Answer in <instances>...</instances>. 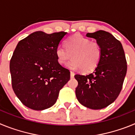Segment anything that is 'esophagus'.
Returning a JSON list of instances; mask_svg holds the SVG:
<instances>
[{"instance_id": "obj_1", "label": "esophagus", "mask_w": 135, "mask_h": 135, "mask_svg": "<svg viewBox=\"0 0 135 135\" xmlns=\"http://www.w3.org/2000/svg\"><path fill=\"white\" fill-rule=\"evenodd\" d=\"M74 72H73V71H70V76H71V78H74Z\"/></svg>"}]
</instances>
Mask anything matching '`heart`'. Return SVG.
Wrapping results in <instances>:
<instances>
[{
    "instance_id": "obj_1",
    "label": "heart",
    "mask_w": 135,
    "mask_h": 135,
    "mask_svg": "<svg viewBox=\"0 0 135 135\" xmlns=\"http://www.w3.org/2000/svg\"><path fill=\"white\" fill-rule=\"evenodd\" d=\"M55 55L60 65L68 64L71 70H80L84 73L90 72L96 68L99 64L102 55L100 44L91 41L90 38L76 34L67 39L65 47L59 46L56 49Z\"/></svg>"
}]
</instances>
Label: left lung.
Instances as JSON below:
<instances>
[{"instance_id": "left-lung-1", "label": "left lung", "mask_w": 135, "mask_h": 135, "mask_svg": "<svg viewBox=\"0 0 135 135\" xmlns=\"http://www.w3.org/2000/svg\"><path fill=\"white\" fill-rule=\"evenodd\" d=\"M86 36L95 38L100 44L102 55L91 74L74 76L78 82L76 95L82 105L101 109L118 97L126 74L127 63L121 42L110 33L99 30L87 33Z\"/></svg>"}]
</instances>
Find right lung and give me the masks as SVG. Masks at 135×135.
Segmentation results:
<instances>
[{"instance_id": "1", "label": "right lung", "mask_w": 135, "mask_h": 135, "mask_svg": "<svg viewBox=\"0 0 135 135\" xmlns=\"http://www.w3.org/2000/svg\"><path fill=\"white\" fill-rule=\"evenodd\" d=\"M67 32H33L17 45L10 61L14 93L34 110L51 108L59 90L70 80V71L57 62L56 49Z\"/></svg>"}]
</instances>
